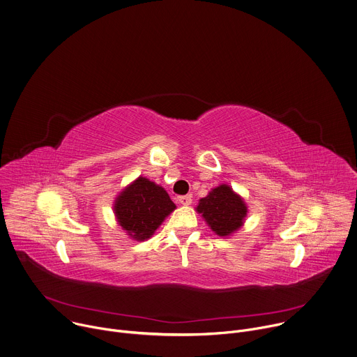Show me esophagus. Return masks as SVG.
Returning a JSON list of instances; mask_svg holds the SVG:
<instances>
[{
  "instance_id": "obj_1",
  "label": "esophagus",
  "mask_w": 357,
  "mask_h": 357,
  "mask_svg": "<svg viewBox=\"0 0 357 357\" xmlns=\"http://www.w3.org/2000/svg\"><path fill=\"white\" fill-rule=\"evenodd\" d=\"M178 202L183 206H189L192 203V196L190 195H185V196H178Z\"/></svg>"
}]
</instances>
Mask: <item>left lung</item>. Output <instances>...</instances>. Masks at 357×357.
<instances>
[{
    "label": "left lung",
    "mask_w": 357,
    "mask_h": 357,
    "mask_svg": "<svg viewBox=\"0 0 357 357\" xmlns=\"http://www.w3.org/2000/svg\"><path fill=\"white\" fill-rule=\"evenodd\" d=\"M208 227L220 236H228L238 231L248 213L244 199L228 185H220L199 200L196 207Z\"/></svg>",
    "instance_id": "1"
}]
</instances>
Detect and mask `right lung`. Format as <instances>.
<instances>
[{"mask_svg":"<svg viewBox=\"0 0 357 357\" xmlns=\"http://www.w3.org/2000/svg\"><path fill=\"white\" fill-rule=\"evenodd\" d=\"M175 208L167 190L143 176L123 189L113 206L119 225L137 241L150 238Z\"/></svg>","mask_w":357,"mask_h":357,"instance_id":"right-lung-1","label":"right lung"}]
</instances>
